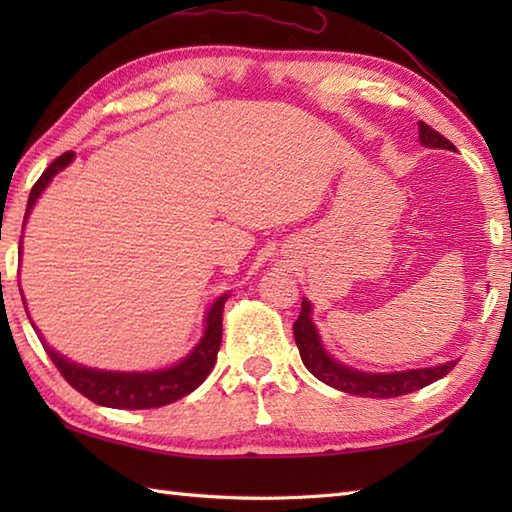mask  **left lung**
Listing matches in <instances>:
<instances>
[{
  "label": "left lung",
  "instance_id": "8db88e82",
  "mask_svg": "<svg viewBox=\"0 0 512 512\" xmlns=\"http://www.w3.org/2000/svg\"><path fill=\"white\" fill-rule=\"evenodd\" d=\"M420 140L422 145L433 149H455L451 140L444 138L440 132H436L431 125L420 121ZM295 341L299 347L301 361L310 372L317 376L321 383L330 385L345 394L363 396V398H398L418 391L431 383H436L442 376H447L455 367V361L444 363L440 367L429 369H411V372H398V374H363L354 372V369L336 363L334 358L325 354V350L319 343L317 330L310 321V303H301V312L295 321Z\"/></svg>",
  "mask_w": 512,
  "mask_h": 512
}]
</instances>
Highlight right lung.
Listing matches in <instances>:
<instances>
[{"mask_svg":"<svg viewBox=\"0 0 512 512\" xmlns=\"http://www.w3.org/2000/svg\"><path fill=\"white\" fill-rule=\"evenodd\" d=\"M74 154L72 151H65L59 158H54L48 169L41 173L35 187L30 191L28 206H26V217L35 206L41 191L48 187L52 176L68 167L72 162ZM226 295L213 303L209 310V317H206V332L198 347L184 358L182 363L176 367L162 369V372H149V374H118V372H99V369H88L81 365H74L65 361L63 356L43 343V350L48 352L50 361L54 367L59 369L61 376L68 380V383L90 398L96 405L103 407H114V409H151V407H162L169 405V402H176L184 398L195 387L202 385V380L209 376V372L215 365L217 352H220L222 343V310L226 303Z\"/></svg>","mask_w":512,"mask_h":512,"instance_id":"obj_1","label":"right lung"}]
</instances>
